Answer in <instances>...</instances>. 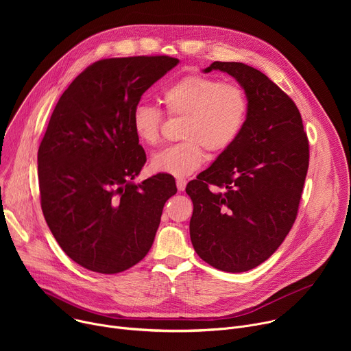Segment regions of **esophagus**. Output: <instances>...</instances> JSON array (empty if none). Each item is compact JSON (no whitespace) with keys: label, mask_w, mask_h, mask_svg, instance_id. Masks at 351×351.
<instances>
[{"label":"esophagus","mask_w":351,"mask_h":351,"mask_svg":"<svg viewBox=\"0 0 351 351\" xmlns=\"http://www.w3.org/2000/svg\"><path fill=\"white\" fill-rule=\"evenodd\" d=\"M186 179L184 178H179V179H176V187H178V190L179 191H183L184 190V187H186Z\"/></svg>","instance_id":"1"}]
</instances>
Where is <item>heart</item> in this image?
Instances as JSON below:
<instances>
[{"label": "heart", "mask_w": 351, "mask_h": 351, "mask_svg": "<svg viewBox=\"0 0 351 351\" xmlns=\"http://www.w3.org/2000/svg\"><path fill=\"white\" fill-rule=\"evenodd\" d=\"M161 99L171 117L184 119L180 132L184 141L154 154L152 168L173 176L189 175L202 167L206 149L215 156L225 153L241 134L248 115V98L243 87L203 75L179 79L162 91ZM130 122L141 143L158 144L161 110L140 103L133 108Z\"/></svg>", "instance_id": "heart-1"}]
</instances>
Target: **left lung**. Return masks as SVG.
Instances as JSON below:
<instances>
[{"instance_id":"left-lung-1","label":"left lung","mask_w":351,"mask_h":351,"mask_svg":"<svg viewBox=\"0 0 351 351\" xmlns=\"http://www.w3.org/2000/svg\"><path fill=\"white\" fill-rule=\"evenodd\" d=\"M211 71L239 82L248 115L236 143L187 183L190 239L211 267L245 272L276 252L295 221L308 171V138L293 99L263 72L219 61L204 69Z\"/></svg>"}]
</instances>
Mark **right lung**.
Returning <instances> with one entry per match:
<instances>
[{
	"mask_svg": "<svg viewBox=\"0 0 351 351\" xmlns=\"http://www.w3.org/2000/svg\"><path fill=\"white\" fill-rule=\"evenodd\" d=\"M178 58L128 57L91 64L64 91L37 154L41 210L65 254L86 269L118 274L153 245L172 175L136 184L145 153L132 129L143 93Z\"/></svg>",
	"mask_w": 351,
	"mask_h": 351,
	"instance_id": "obj_1",
	"label": "right lung"
}]
</instances>
